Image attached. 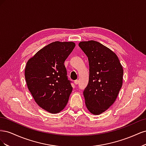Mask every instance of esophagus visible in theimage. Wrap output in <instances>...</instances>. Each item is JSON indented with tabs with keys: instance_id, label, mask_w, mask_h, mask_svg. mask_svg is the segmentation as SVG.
Listing matches in <instances>:
<instances>
[{
	"instance_id": "1",
	"label": "esophagus",
	"mask_w": 146,
	"mask_h": 146,
	"mask_svg": "<svg viewBox=\"0 0 146 146\" xmlns=\"http://www.w3.org/2000/svg\"><path fill=\"white\" fill-rule=\"evenodd\" d=\"M74 83H75V85H77V84L78 83V80H75V81H74Z\"/></svg>"
}]
</instances>
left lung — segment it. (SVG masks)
Instances as JSON below:
<instances>
[{"mask_svg": "<svg viewBox=\"0 0 146 146\" xmlns=\"http://www.w3.org/2000/svg\"><path fill=\"white\" fill-rule=\"evenodd\" d=\"M89 61L90 77L83 91L89 111L99 115L114 104L122 85L123 70L116 54L93 40L78 43Z\"/></svg>", "mask_w": 146, "mask_h": 146, "instance_id": "8db88e82", "label": "left lung"}]
</instances>
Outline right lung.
I'll use <instances>...</instances> for the list:
<instances>
[{
    "label": "right lung",
    "instance_id": "1",
    "mask_svg": "<svg viewBox=\"0 0 146 146\" xmlns=\"http://www.w3.org/2000/svg\"><path fill=\"white\" fill-rule=\"evenodd\" d=\"M75 46L74 42H53L38 51L26 64L28 89L39 107L50 113L62 111L72 91L64 63Z\"/></svg>",
    "mask_w": 146,
    "mask_h": 146
}]
</instances>
